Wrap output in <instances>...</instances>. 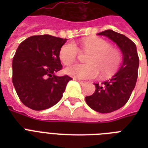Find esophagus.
I'll return each mask as SVG.
<instances>
[{"instance_id": "obj_1", "label": "esophagus", "mask_w": 148, "mask_h": 148, "mask_svg": "<svg viewBox=\"0 0 148 148\" xmlns=\"http://www.w3.org/2000/svg\"><path fill=\"white\" fill-rule=\"evenodd\" d=\"M74 80H76L77 81H78L79 83L80 84H83L84 83V81H81V80H79V79H77V78H74Z\"/></svg>"}]
</instances>
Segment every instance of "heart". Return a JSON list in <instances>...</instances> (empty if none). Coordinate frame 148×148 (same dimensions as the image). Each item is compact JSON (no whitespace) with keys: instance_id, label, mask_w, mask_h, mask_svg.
I'll use <instances>...</instances> for the list:
<instances>
[{"instance_id":"b5f03b06","label":"heart","mask_w":148,"mask_h":148,"mask_svg":"<svg viewBox=\"0 0 148 148\" xmlns=\"http://www.w3.org/2000/svg\"><path fill=\"white\" fill-rule=\"evenodd\" d=\"M82 52L90 53L87 59L88 64H76L67 68L70 76L81 80H90L101 74V78H107L114 74L121 63V53L117 48L110 47V43L100 38L84 39L81 44ZM79 49L72 42L66 43L61 47L59 57L66 66L73 64L78 57Z\"/></svg>"}]
</instances>
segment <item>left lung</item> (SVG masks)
Instances as JSON below:
<instances>
[{
  "label": "left lung",
  "mask_w": 148,
  "mask_h": 148,
  "mask_svg": "<svg viewBox=\"0 0 148 148\" xmlns=\"http://www.w3.org/2000/svg\"><path fill=\"white\" fill-rule=\"evenodd\" d=\"M97 34L105 36L116 43L124 56L123 64L118 71L110 80L95 84V93L85 97L86 103L90 108L107 114L118 110L128 101L138 79L139 57L135 44L124 34L112 30Z\"/></svg>",
  "instance_id": "obj_1"
}]
</instances>
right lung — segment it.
Instances as JSON below:
<instances>
[{
  "instance_id": "right-lung-1",
  "label": "right lung",
  "mask_w": 148,
  "mask_h": 148,
  "mask_svg": "<svg viewBox=\"0 0 148 148\" xmlns=\"http://www.w3.org/2000/svg\"><path fill=\"white\" fill-rule=\"evenodd\" d=\"M67 39L34 35L22 41L13 58L12 82L20 100L34 110L50 108L60 101L71 77L62 69L59 52Z\"/></svg>"
}]
</instances>
